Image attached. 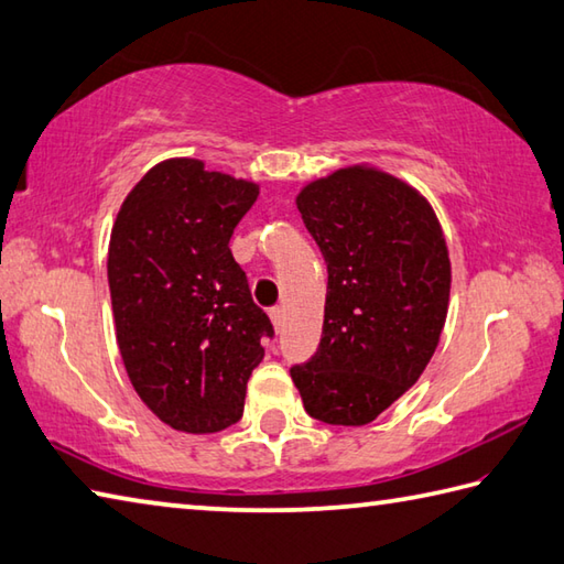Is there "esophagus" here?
I'll return each mask as SVG.
<instances>
[{
  "mask_svg": "<svg viewBox=\"0 0 564 564\" xmlns=\"http://www.w3.org/2000/svg\"><path fill=\"white\" fill-rule=\"evenodd\" d=\"M269 317H271V323L275 327V333H279V329L283 327V307H271Z\"/></svg>",
  "mask_w": 564,
  "mask_h": 564,
  "instance_id": "obj_1",
  "label": "esophagus"
}]
</instances>
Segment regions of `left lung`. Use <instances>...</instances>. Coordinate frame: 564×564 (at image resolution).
Masks as SVG:
<instances>
[{
	"label": "left lung",
	"mask_w": 564,
	"mask_h": 564,
	"mask_svg": "<svg viewBox=\"0 0 564 564\" xmlns=\"http://www.w3.org/2000/svg\"><path fill=\"white\" fill-rule=\"evenodd\" d=\"M327 263L323 339L291 369L305 411L367 425L421 379L443 335L449 253L433 207L408 183L349 165L295 197Z\"/></svg>",
	"instance_id": "8db88e82"
}]
</instances>
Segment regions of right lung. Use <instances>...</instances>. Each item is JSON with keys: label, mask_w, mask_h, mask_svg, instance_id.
<instances>
[{"label": "right lung", "mask_w": 564, "mask_h": 564, "mask_svg": "<svg viewBox=\"0 0 564 564\" xmlns=\"http://www.w3.org/2000/svg\"><path fill=\"white\" fill-rule=\"evenodd\" d=\"M257 197V183L169 159L131 187L109 237V295L129 381L181 433L239 421L261 339L273 337L229 249Z\"/></svg>", "instance_id": "obj_1"}]
</instances>
